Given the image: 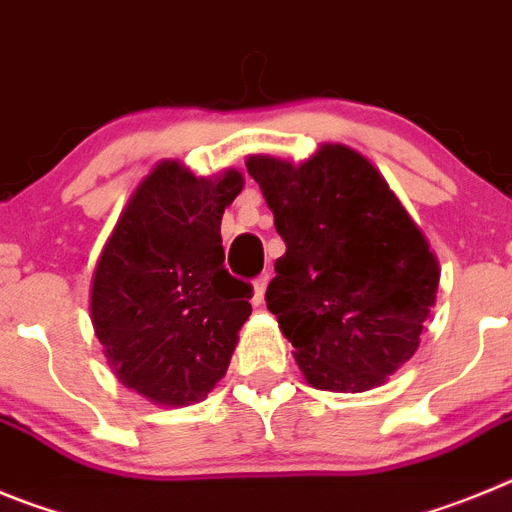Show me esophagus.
Masks as SVG:
<instances>
[{"mask_svg":"<svg viewBox=\"0 0 512 512\" xmlns=\"http://www.w3.org/2000/svg\"><path fill=\"white\" fill-rule=\"evenodd\" d=\"M266 284H269V274H261V277L253 279V295H251L253 305H261V302H264Z\"/></svg>","mask_w":512,"mask_h":512,"instance_id":"34e87169","label":"esophagus"}]
</instances>
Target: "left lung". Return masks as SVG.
Masks as SVG:
<instances>
[{"mask_svg":"<svg viewBox=\"0 0 512 512\" xmlns=\"http://www.w3.org/2000/svg\"><path fill=\"white\" fill-rule=\"evenodd\" d=\"M287 243L266 307L310 387L366 392L418 351L441 269L369 158L325 143L302 164L248 156Z\"/></svg>","mask_w":512,"mask_h":512,"instance_id":"obj_1","label":"left lung"}]
</instances>
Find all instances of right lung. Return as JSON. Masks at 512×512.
Returning <instances> with one entry per match:
<instances>
[{"instance_id": "obj_1", "label": "right lung", "mask_w": 512, "mask_h": 512, "mask_svg": "<svg viewBox=\"0 0 512 512\" xmlns=\"http://www.w3.org/2000/svg\"><path fill=\"white\" fill-rule=\"evenodd\" d=\"M241 189V171L205 179L161 161L102 248L89 297L94 333L115 377L156 405L205 400L251 315V284L230 277L220 238Z\"/></svg>"}]
</instances>
